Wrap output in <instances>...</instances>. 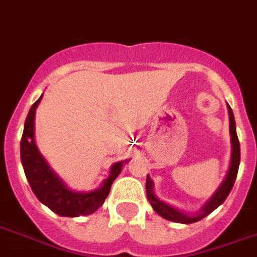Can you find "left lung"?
<instances>
[{"mask_svg":"<svg viewBox=\"0 0 257 257\" xmlns=\"http://www.w3.org/2000/svg\"><path fill=\"white\" fill-rule=\"evenodd\" d=\"M227 111H229V120H230V136H231V163L230 169L227 173L226 179L222 183V186L219 187L217 192L213 195V198L206 203L203 209L200 210V213H198L195 217H188L186 214L177 211L176 209L171 207L169 204L164 203L161 200H158L153 194V181L149 176L146 177V196L149 203L152 204V207L158 215H161L163 218L172 221V222L179 223H192L198 222L202 218L206 215H209L210 213H213L214 210L217 209L219 204H222L225 199L227 198V195L230 194L231 188L234 186L236 181L237 172H238V167H240V142H238V137L236 133V121H234V115L231 112V108L227 105Z\"/></svg>","mask_w":257,"mask_h":257,"instance_id":"obj_1","label":"left lung"}]
</instances>
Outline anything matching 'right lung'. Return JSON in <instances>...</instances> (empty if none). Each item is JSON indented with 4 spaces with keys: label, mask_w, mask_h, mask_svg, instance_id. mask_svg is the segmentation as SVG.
<instances>
[{
    "label": "right lung",
    "mask_w": 257,
    "mask_h": 257,
    "mask_svg": "<svg viewBox=\"0 0 257 257\" xmlns=\"http://www.w3.org/2000/svg\"><path fill=\"white\" fill-rule=\"evenodd\" d=\"M42 99V97H40ZM40 99L36 100L30 112L27 115L24 123V131L20 142L21 164L24 168L27 180L30 183L31 190L34 191L36 198L46 204L48 209L62 217H78L94 213L103 206L104 200L109 194L113 180L121 171V163L113 164L111 168V175L99 190L93 192H74L67 190L62 181L59 180L53 171L48 168L43 157L38 152V148L34 141V119L35 111Z\"/></svg>",
    "instance_id": "add662e5"
}]
</instances>
